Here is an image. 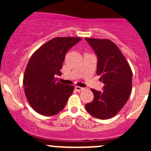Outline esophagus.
I'll return each mask as SVG.
<instances>
[{"label": "esophagus", "mask_w": 151, "mask_h": 151, "mask_svg": "<svg viewBox=\"0 0 151 151\" xmlns=\"http://www.w3.org/2000/svg\"><path fill=\"white\" fill-rule=\"evenodd\" d=\"M83 89H84V88H82V87H80V86H75V90L77 91H83Z\"/></svg>", "instance_id": "1"}]
</instances>
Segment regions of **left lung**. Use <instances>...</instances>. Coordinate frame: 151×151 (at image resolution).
Masks as SVG:
<instances>
[{
  "mask_svg": "<svg viewBox=\"0 0 151 151\" xmlns=\"http://www.w3.org/2000/svg\"><path fill=\"white\" fill-rule=\"evenodd\" d=\"M85 39L96 55V73L104 84L102 91L91 90L93 100L85 104V109L95 118L109 119L118 113L130 96L132 69L118 47L110 40Z\"/></svg>",
  "mask_w": 151,
  "mask_h": 151,
  "instance_id": "left-lung-1",
  "label": "left lung"
}]
</instances>
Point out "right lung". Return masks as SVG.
<instances>
[{"label": "right lung", "mask_w": 151, "mask_h": 151, "mask_svg": "<svg viewBox=\"0 0 151 151\" xmlns=\"http://www.w3.org/2000/svg\"><path fill=\"white\" fill-rule=\"evenodd\" d=\"M81 38H54L38 49L29 60L23 85L29 104L38 113L51 116L66 106L74 87L58 82L65 55Z\"/></svg>", "instance_id": "1"}]
</instances>
